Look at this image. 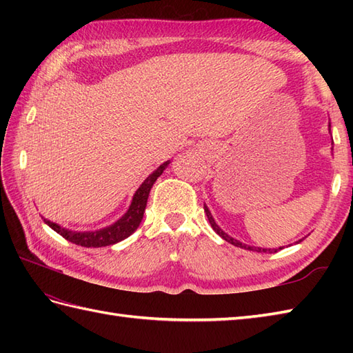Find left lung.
I'll return each instance as SVG.
<instances>
[{
	"instance_id": "left-lung-1",
	"label": "left lung",
	"mask_w": 353,
	"mask_h": 353,
	"mask_svg": "<svg viewBox=\"0 0 353 353\" xmlns=\"http://www.w3.org/2000/svg\"><path fill=\"white\" fill-rule=\"evenodd\" d=\"M329 127H331V124H329ZM329 132H331V129H329ZM332 144H334V141H332ZM205 212H206V216H208V220H209V223H211V226H212V229L216 232V234H219L224 241H228V243H230V244H234V245H236V247H241V249H245V250H252V252H258V253H276L277 250H281V249H283V247H279V249H262V247H253V245H247V244H243L241 241H238V239H235V238H232V236H229L226 232H223L221 230V228L219 226V224L215 223V220L212 219V214H211V211H209L208 209V206L205 205ZM302 241V239H301ZM301 241H297V243H301Z\"/></svg>"
}]
</instances>
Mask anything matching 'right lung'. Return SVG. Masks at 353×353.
<instances>
[{
	"instance_id": "right-lung-1",
	"label": "right lung",
	"mask_w": 353,
	"mask_h": 353,
	"mask_svg": "<svg viewBox=\"0 0 353 353\" xmlns=\"http://www.w3.org/2000/svg\"><path fill=\"white\" fill-rule=\"evenodd\" d=\"M168 163L170 161L163 162L159 168L154 170L152 174L142 182L138 191L134 192L132 203L129 209H127V212L118 221L110 224L108 228L94 230V232H76V230H70L59 226V224L52 223L50 220L43 219V221L47 223L52 230H56L59 235H62L65 239H68V241L81 247H106V245H112L123 241V239L130 236L133 232L138 229L142 216H144V212H145L150 190H152L153 183L157 181V177H159L163 172V170L168 167Z\"/></svg>"
}]
</instances>
